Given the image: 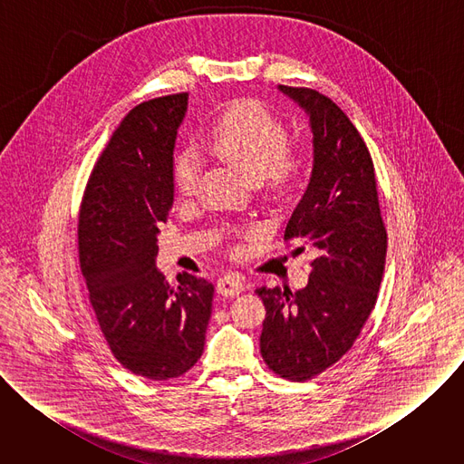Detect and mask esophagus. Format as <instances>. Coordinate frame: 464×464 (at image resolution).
I'll return each instance as SVG.
<instances>
[{
    "label": "esophagus",
    "mask_w": 464,
    "mask_h": 464,
    "mask_svg": "<svg viewBox=\"0 0 464 464\" xmlns=\"http://www.w3.org/2000/svg\"><path fill=\"white\" fill-rule=\"evenodd\" d=\"M217 288L222 295H227V297H235L238 295L240 292H244V279L238 277V276H224L222 279H218L217 283Z\"/></svg>",
    "instance_id": "34e87169"
}]
</instances>
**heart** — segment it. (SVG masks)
Wrapping results in <instances>:
<instances>
[{"label": "heart", "instance_id": "obj_1", "mask_svg": "<svg viewBox=\"0 0 464 464\" xmlns=\"http://www.w3.org/2000/svg\"><path fill=\"white\" fill-rule=\"evenodd\" d=\"M208 149L237 165L244 174L266 179L279 192L292 190L304 170V158L288 152V130L266 106L256 101L233 102L211 126ZM200 161L183 152L174 160V190L187 198L194 192Z\"/></svg>", "mask_w": 464, "mask_h": 464}]
</instances>
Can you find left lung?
Instances as JSON below:
<instances>
[{"label":"left lung","instance_id":"left-lung-1","mask_svg":"<svg viewBox=\"0 0 464 464\" xmlns=\"http://www.w3.org/2000/svg\"><path fill=\"white\" fill-rule=\"evenodd\" d=\"M277 90L304 111L312 131L310 179L285 240L312 247L315 258L304 288L256 290L266 306L260 353L283 378L304 382L358 338L380 290L387 233L372 160L349 117L314 90Z\"/></svg>","mask_w":464,"mask_h":464}]
</instances>
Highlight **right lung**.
<instances>
[{
	"instance_id": "1",
	"label": "right lung",
	"mask_w": 464,
	"mask_h": 464,
	"mask_svg": "<svg viewBox=\"0 0 464 464\" xmlns=\"http://www.w3.org/2000/svg\"><path fill=\"white\" fill-rule=\"evenodd\" d=\"M188 95L130 110L99 158L79 217L81 270L110 351L150 380L187 372L200 360L215 286L156 266L160 226L174 204V147Z\"/></svg>"
}]
</instances>
